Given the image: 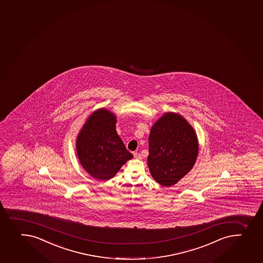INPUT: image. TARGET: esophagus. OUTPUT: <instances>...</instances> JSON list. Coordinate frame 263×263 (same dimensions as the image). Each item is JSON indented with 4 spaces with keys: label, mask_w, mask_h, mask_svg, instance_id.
Returning a JSON list of instances; mask_svg holds the SVG:
<instances>
[{
    "label": "esophagus",
    "mask_w": 263,
    "mask_h": 263,
    "mask_svg": "<svg viewBox=\"0 0 263 263\" xmlns=\"http://www.w3.org/2000/svg\"><path fill=\"white\" fill-rule=\"evenodd\" d=\"M134 157L137 159V160H141L142 159V156H141V154H139V153H134Z\"/></svg>",
    "instance_id": "esophagus-1"
}]
</instances>
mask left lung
<instances>
[{
  "mask_svg": "<svg viewBox=\"0 0 263 263\" xmlns=\"http://www.w3.org/2000/svg\"><path fill=\"white\" fill-rule=\"evenodd\" d=\"M147 165L155 181L172 186L192 170L198 154L195 131L180 115H163L150 130Z\"/></svg>",
  "mask_w": 263,
  "mask_h": 263,
  "instance_id": "left-lung-1",
  "label": "left lung"
}]
</instances>
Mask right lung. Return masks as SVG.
<instances>
[{"mask_svg":"<svg viewBox=\"0 0 263 263\" xmlns=\"http://www.w3.org/2000/svg\"><path fill=\"white\" fill-rule=\"evenodd\" d=\"M114 113L99 108L90 115L77 137V155L94 179L108 180L133 158L120 138Z\"/></svg>","mask_w":263,"mask_h":263,"instance_id":"1","label":"right lung"}]
</instances>
